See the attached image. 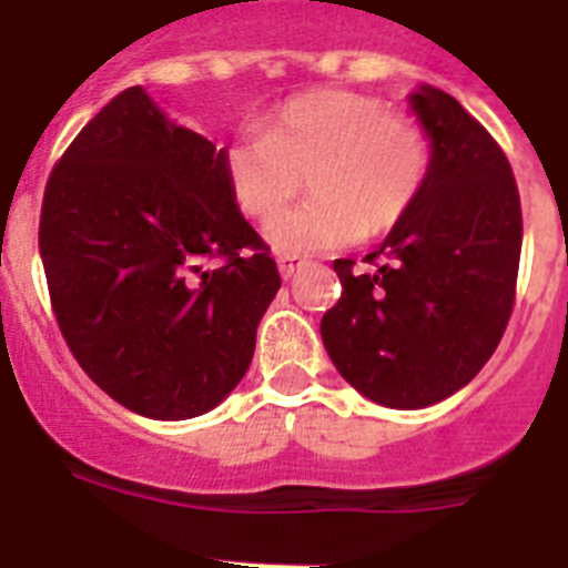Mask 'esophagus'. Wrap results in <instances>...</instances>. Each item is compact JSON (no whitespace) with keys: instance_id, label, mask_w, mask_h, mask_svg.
<instances>
[{"instance_id":"esophagus-1","label":"esophagus","mask_w":568,"mask_h":568,"mask_svg":"<svg viewBox=\"0 0 568 568\" xmlns=\"http://www.w3.org/2000/svg\"><path fill=\"white\" fill-rule=\"evenodd\" d=\"M303 265H306V260H303V256H297V254H280V256H276V268H280L283 280H292V276L297 274Z\"/></svg>"}]
</instances>
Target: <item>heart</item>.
<instances>
[{
  "label": "heart",
  "instance_id": "b5f03b06",
  "mask_svg": "<svg viewBox=\"0 0 568 568\" xmlns=\"http://www.w3.org/2000/svg\"><path fill=\"white\" fill-rule=\"evenodd\" d=\"M433 166L430 135L373 94L314 89L288 98L260 135L225 150V179L245 216L268 222L313 184L306 209L268 225L283 254L332 251L395 231L422 199Z\"/></svg>",
  "mask_w": 568,
  "mask_h": 568
}]
</instances>
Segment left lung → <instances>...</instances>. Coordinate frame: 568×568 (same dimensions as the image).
Listing matches in <instances>:
<instances>
[{
  "label": "left lung",
  "instance_id": "left-lung-1",
  "mask_svg": "<svg viewBox=\"0 0 568 568\" xmlns=\"http://www.w3.org/2000/svg\"><path fill=\"white\" fill-rule=\"evenodd\" d=\"M433 166L413 213L355 274L335 260L341 300L321 321L337 373L375 404L418 409L454 395L503 341L517 294L523 211L503 146L442 89L413 98Z\"/></svg>",
  "mask_w": 568,
  "mask_h": 568
}]
</instances>
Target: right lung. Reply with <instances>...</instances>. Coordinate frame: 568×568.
I'll return each mask as SVG.
<instances>
[{"instance_id":"right-lung-1","label":"right lung","mask_w":568,"mask_h":568,"mask_svg":"<svg viewBox=\"0 0 568 568\" xmlns=\"http://www.w3.org/2000/svg\"><path fill=\"white\" fill-rule=\"evenodd\" d=\"M40 256L83 373L161 422L202 416L240 384L280 288L268 245L233 202L225 150L170 121L141 85L109 100L51 170Z\"/></svg>"}]
</instances>
